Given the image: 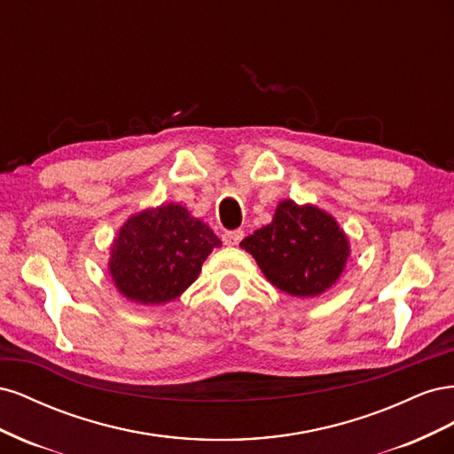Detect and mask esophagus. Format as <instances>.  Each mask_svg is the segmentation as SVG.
I'll use <instances>...</instances> for the list:
<instances>
[{
  "mask_svg": "<svg viewBox=\"0 0 454 454\" xmlns=\"http://www.w3.org/2000/svg\"><path fill=\"white\" fill-rule=\"evenodd\" d=\"M242 237H244V231L242 229H237V231H227V232H223V242L227 244V246H237L240 240H242Z\"/></svg>",
  "mask_w": 454,
  "mask_h": 454,
  "instance_id": "1",
  "label": "esophagus"
}]
</instances>
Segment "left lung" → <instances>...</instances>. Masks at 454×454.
<instances>
[{
	"label": "left lung",
	"mask_w": 454,
	"mask_h": 454,
	"mask_svg": "<svg viewBox=\"0 0 454 454\" xmlns=\"http://www.w3.org/2000/svg\"><path fill=\"white\" fill-rule=\"evenodd\" d=\"M278 290L295 297L324 294L340 277L348 240L335 219L316 208L284 200L272 223L240 242Z\"/></svg>",
	"instance_id": "1"
}]
</instances>
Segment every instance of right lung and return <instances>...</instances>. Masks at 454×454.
I'll return each mask as SVG.
<instances>
[{"label":"right lung","mask_w":454,"mask_h":454,"mask_svg":"<svg viewBox=\"0 0 454 454\" xmlns=\"http://www.w3.org/2000/svg\"><path fill=\"white\" fill-rule=\"evenodd\" d=\"M222 246L214 231L180 204L130 217L112 248L109 272L122 295L142 305L176 299L199 277L204 259Z\"/></svg>","instance_id":"obj_1"}]
</instances>
